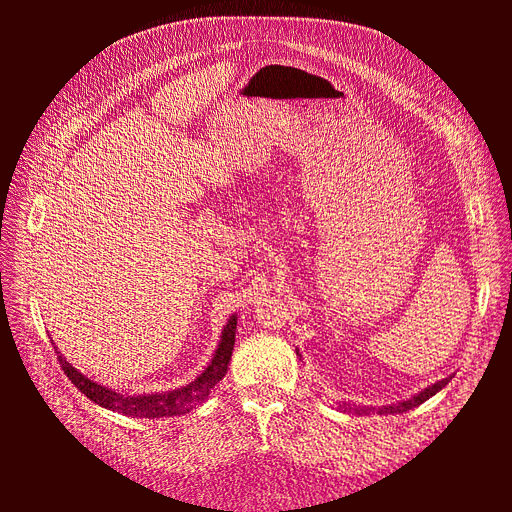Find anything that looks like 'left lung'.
I'll return each instance as SVG.
<instances>
[{
  "instance_id": "obj_1",
  "label": "left lung",
  "mask_w": 512,
  "mask_h": 512,
  "mask_svg": "<svg viewBox=\"0 0 512 512\" xmlns=\"http://www.w3.org/2000/svg\"><path fill=\"white\" fill-rule=\"evenodd\" d=\"M297 354H299V350H297ZM299 356H301V354H299ZM453 378H455V374H451L448 378H442V380H438V382H433V384L427 386V389H423L421 393L412 395V397L406 399V401H397V404L374 408V406H356V404H348V401H342V404H339V408H342L344 412L348 410V412H354V414H359V416L371 414V412H376V414H401V412H408V410H412V408H416V406H421L423 401H427L429 397L440 393V391L444 389V386H446L448 382H451Z\"/></svg>"
}]
</instances>
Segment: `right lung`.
Returning a JSON list of instances; mask_svg holds the SVG:
<instances>
[{"label": "right lung", "mask_w": 512, "mask_h": 512, "mask_svg": "<svg viewBox=\"0 0 512 512\" xmlns=\"http://www.w3.org/2000/svg\"><path fill=\"white\" fill-rule=\"evenodd\" d=\"M235 333H237V314H232L228 322L224 324V331L220 335L218 348H215L209 365L200 371V374L188 382L185 386L173 391H162V393H143V395H128L115 389H108V386L87 378L81 374L79 369L72 367V363L66 361V356L59 354L61 369L66 371V376L72 380V384L85 393L94 404L113 410L126 416H138V418H162V416H179L188 414L192 408L209 397L211 389L218 384L228 371L232 348H235ZM53 342V339H51ZM57 350V348H55Z\"/></svg>", "instance_id": "right-lung-1"}]
</instances>
